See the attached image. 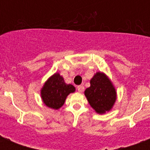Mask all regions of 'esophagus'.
Listing matches in <instances>:
<instances>
[{"mask_svg":"<svg viewBox=\"0 0 150 150\" xmlns=\"http://www.w3.org/2000/svg\"><path fill=\"white\" fill-rule=\"evenodd\" d=\"M77 89L79 93H82V92L84 91V86H79L77 87Z\"/></svg>","mask_w":150,"mask_h":150,"instance_id":"obj_1","label":"esophagus"}]
</instances>
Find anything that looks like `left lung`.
<instances>
[{
  "mask_svg": "<svg viewBox=\"0 0 150 150\" xmlns=\"http://www.w3.org/2000/svg\"><path fill=\"white\" fill-rule=\"evenodd\" d=\"M89 104L98 114L109 111L116 100V92L109 79L97 72L90 80V87L85 91Z\"/></svg>",
  "mask_w": 150,
  "mask_h": 150,
  "instance_id": "1",
  "label": "left lung"
}]
</instances>
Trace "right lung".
Instances as JSON below:
<instances>
[{"label": "right lung", "mask_w": 150, "mask_h": 150, "mask_svg": "<svg viewBox=\"0 0 150 150\" xmlns=\"http://www.w3.org/2000/svg\"><path fill=\"white\" fill-rule=\"evenodd\" d=\"M75 90L72 85L66 84L63 77L56 73L46 82L41 89V96L48 107L57 110L63 106L68 94Z\"/></svg>", "instance_id": "right-lung-1"}]
</instances>
